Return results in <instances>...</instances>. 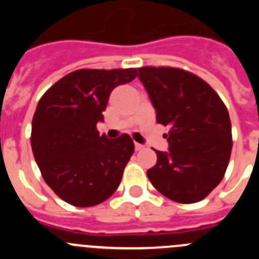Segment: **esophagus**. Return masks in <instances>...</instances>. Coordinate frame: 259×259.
<instances>
[{
    "label": "esophagus",
    "instance_id": "obj_1",
    "mask_svg": "<svg viewBox=\"0 0 259 259\" xmlns=\"http://www.w3.org/2000/svg\"><path fill=\"white\" fill-rule=\"evenodd\" d=\"M144 148H145V146L141 145V144H137V143L135 144V149H136V150H143Z\"/></svg>",
    "mask_w": 259,
    "mask_h": 259
}]
</instances>
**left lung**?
I'll return each instance as SVG.
<instances>
[{
  "label": "left lung",
  "mask_w": 259,
  "mask_h": 259,
  "mask_svg": "<svg viewBox=\"0 0 259 259\" xmlns=\"http://www.w3.org/2000/svg\"><path fill=\"white\" fill-rule=\"evenodd\" d=\"M139 79L170 127L168 152L157 153L148 178L158 192L180 203L203 200L222 182L232 150L228 110L197 75L174 67H140Z\"/></svg>",
  "instance_id": "8db88e82"
}]
</instances>
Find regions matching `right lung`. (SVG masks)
I'll return each mask as SVG.
<instances>
[{"instance_id":"right-lung-1","label":"right lung","mask_w":259,"mask_h":259,"mask_svg":"<svg viewBox=\"0 0 259 259\" xmlns=\"http://www.w3.org/2000/svg\"><path fill=\"white\" fill-rule=\"evenodd\" d=\"M137 76L136 68L76 70L40 98L32 119L31 146L45 183L77 207L104 202L118 189L134 154L128 135L100 136L110 93Z\"/></svg>"}]
</instances>
